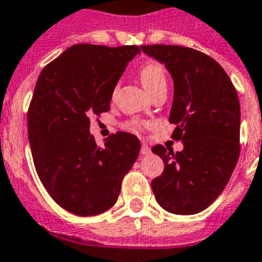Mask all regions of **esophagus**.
Returning a JSON list of instances; mask_svg holds the SVG:
<instances>
[{"label":"esophagus","mask_w":262,"mask_h":262,"mask_svg":"<svg viewBox=\"0 0 262 262\" xmlns=\"http://www.w3.org/2000/svg\"><path fill=\"white\" fill-rule=\"evenodd\" d=\"M151 153V149H150L149 146L146 145V143H143L141 147V154L142 156H149V154Z\"/></svg>","instance_id":"obj_1"}]
</instances>
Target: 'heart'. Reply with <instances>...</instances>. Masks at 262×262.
Wrapping results in <instances>:
<instances>
[{
	"mask_svg": "<svg viewBox=\"0 0 262 262\" xmlns=\"http://www.w3.org/2000/svg\"><path fill=\"white\" fill-rule=\"evenodd\" d=\"M139 79H141L142 84L150 95L153 94L156 90H159L160 87L167 86V75H165L164 67L156 61L147 62L142 67L141 71H139ZM116 90L117 87L115 89V91ZM139 128H141V125L138 123H134L133 129Z\"/></svg>",
	"mask_w": 262,
	"mask_h": 262,
	"instance_id": "b5f03b06",
	"label": "heart"
}]
</instances>
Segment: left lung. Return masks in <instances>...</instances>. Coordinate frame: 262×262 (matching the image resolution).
I'll return each instance as SVG.
<instances>
[{"label":"left lung","instance_id":"8db88e82","mask_svg":"<svg viewBox=\"0 0 262 262\" xmlns=\"http://www.w3.org/2000/svg\"><path fill=\"white\" fill-rule=\"evenodd\" d=\"M165 64L173 79L169 123L172 138L183 150L156 145L164 161L161 176L151 180L160 206L175 214L202 212L217 198L238 163L241 106L234 84L223 67L208 54L176 45L141 46Z\"/></svg>","mask_w":262,"mask_h":262}]
</instances>
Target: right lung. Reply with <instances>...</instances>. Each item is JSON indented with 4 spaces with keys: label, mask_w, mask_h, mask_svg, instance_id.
<instances>
[{
    "label": "right lung",
    "mask_w": 262,
    "mask_h": 262,
    "mask_svg": "<svg viewBox=\"0 0 262 262\" xmlns=\"http://www.w3.org/2000/svg\"><path fill=\"white\" fill-rule=\"evenodd\" d=\"M138 53L134 45H74L36 80L27 113L32 160L49 195L71 213L86 217L112 208L137 161L135 135L119 131L99 147L90 116L108 112L117 80Z\"/></svg>",
    "instance_id": "add662e5"
}]
</instances>
